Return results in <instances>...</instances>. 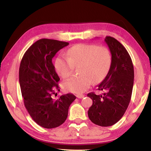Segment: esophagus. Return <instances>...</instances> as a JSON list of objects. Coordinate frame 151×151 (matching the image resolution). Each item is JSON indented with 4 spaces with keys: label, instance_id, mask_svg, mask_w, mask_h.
Returning a JSON list of instances; mask_svg holds the SVG:
<instances>
[{
    "label": "esophagus",
    "instance_id": "1",
    "mask_svg": "<svg viewBox=\"0 0 151 151\" xmlns=\"http://www.w3.org/2000/svg\"><path fill=\"white\" fill-rule=\"evenodd\" d=\"M76 97H77L78 99H83V98H84V97H85V95H84V94H77V95H76Z\"/></svg>",
    "mask_w": 151,
    "mask_h": 151
}]
</instances>
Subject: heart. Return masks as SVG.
Wrapping results in <instances>:
<instances>
[{
	"label": "heart",
	"mask_w": 151,
	"mask_h": 151,
	"mask_svg": "<svg viewBox=\"0 0 151 151\" xmlns=\"http://www.w3.org/2000/svg\"><path fill=\"white\" fill-rule=\"evenodd\" d=\"M66 55H59L55 61L57 72L63 78L69 76L75 66H79L80 75L64 82L63 88L74 93H83L94 81L103 80L111 68V54L108 48L94 44H78L66 51Z\"/></svg>",
	"instance_id": "heart-1"
}]
</instances>
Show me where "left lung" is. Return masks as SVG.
I'll return each mask as SVG.
<instances>
[{"label": "left lung", "instance_id": "8db88e82", "mask_svg": "<svg viewBox=\"0 0 151 151\" xmlns=\"http://www.w3.org/2000/svg\"><path fill=\"white\" fill-rule=\"evenodd\" d=\"M104 41L111 53L112 63L98 89L105 93L87 94L93 100L88 115L95 124L109 127L122 118L129 106L133 88L134 67L129 52L121 42L111 37H106Z\"/></svg>", "mask_w": 151, "mask_h": 151}]
</instances>
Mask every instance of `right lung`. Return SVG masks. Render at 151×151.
I'll return each instance as SVG.
<instances>
[{
	"label": "right lung",
	"instance_id": "1",
	"mask_svg": "<svg viewBox=\"0 0 151 151\" xmlns=\"http://www.w3.org/2000/svg\"><path fill=\"white\" fill-rule=\"evenodd\" d=\"M69 43L42 39L29 48L19 68V83L24 106L34 121L45 129H53L65 122L68 108L76 96L68 93L54 100L55 88L60 91V81L52 58ZM57 94V93H56Z\"/></svg>",
	"mask_w": 151,
	"mask_h": 151
}]
</instances>
